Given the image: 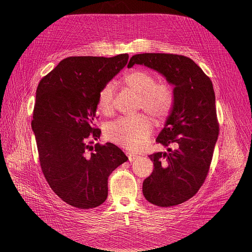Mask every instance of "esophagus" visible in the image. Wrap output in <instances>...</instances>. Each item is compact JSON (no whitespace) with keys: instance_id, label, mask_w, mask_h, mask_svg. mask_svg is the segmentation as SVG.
<instances>
[{"instance_id":"obj_1","label":"esophagus","mask_w":252,"mask_h":252,"mask_svg":"<svg viewBox=\"0 0 252 252\" xmlns=\"http://www.w3.org/2000/svg\"><path fill=\"white\" fill-rule=\"evenodd\" d=\"M126 154H127V156H128V158H129V161H130V162H133V161H135V160L138 158V155H137V154H135V153L126 152Z\"/></svg>"}]
</instances>
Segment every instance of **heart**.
I'll use <instances>...</instances> for the list:
<instances>
[{
	"instance_id": "heart-1",
	"label": "heart",
	"mask_w": 252,
	"mask_h": 252,
	"mask_svg": "<svg viewBox=\"0 0 252 252\" xmlns=\"http://www.w3.org/2000/svg\"><path fill=\"white\" fill-rule=\"evenodd\" d=\"M124 84L138 94V107L156 119H164L174 107L175 96L167 84H159L157 77L146 70H134L123 77ZM115 87L112 82L106 83L98 93V108L108 114L113 107ZM153 126L144 114L123 116L107 124L105 134L110 142L129 150L143 148L151 135Z\"/></svg>"
}]
</instances>
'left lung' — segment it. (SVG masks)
Wrapping results in <instances>:
<instances>
[{
    "mask_svg": "<svg viewBox=\"0 0 252 252\" xmlns=\"http://www.w3.org/2000/svg\"><path fill=\"white\" fill-rule=\"evenodd\" d=\"M143 65L174 85V107L156 142L177 149L149 155L152 174L143 183L145 199L172 207L192 198L206 180L219 134L212 80L190 58L166 53L132 56L128 68Z\"/></svg>",
    "mask_w": 252,
    "mask_h": 252,
    "instance_id": "1",
    "label": "left lung"
}]
</instances>
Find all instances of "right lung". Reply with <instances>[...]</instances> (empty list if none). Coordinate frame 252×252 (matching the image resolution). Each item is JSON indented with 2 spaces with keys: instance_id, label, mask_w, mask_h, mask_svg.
I'll return each instance as SVG.
<instances>
[{
  "instance_id": "1",
  "label": "right lung",
  "mask_w": 252,
  "mask_h": 252,
  "mask_svg": "<svg viewBox=\"0 0 252 252\" xmlns=\"http://www.w3.org/2000/svg\"><path fill=\"white\" fill-rule=\"evenodd\" d=\"M129 55L73 56L62 60L36 88L32 129L39 163L54 193L77 209H92L108 197L109 175L128 160L115 144H96L100 89L127 64Z\"/></svg>"
}]
</instances>
